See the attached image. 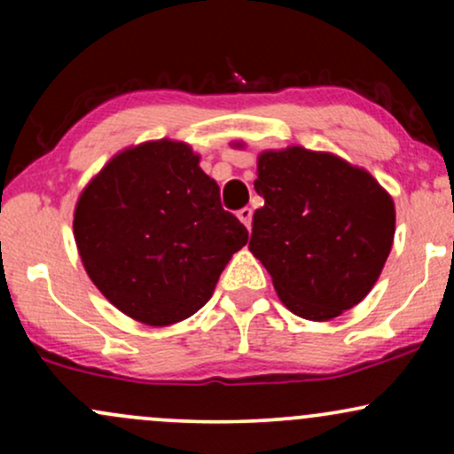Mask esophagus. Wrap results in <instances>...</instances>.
Masks as SVG:
<instances>
[{"label": "esophagus", "instance_id": "1", "mask_svg": "<svg viewBox=\"0 0 454 454\" xmlns=\"http://www.w3.org/2000/svg\"><path fill=\"white\" fill-rule=\"evenodd\" d=\"M252 215H254V211L252 209H249V207H245V209H241V211H239L237 213V217H239V220H241L243 223H245V226H252Z\"/></svg>", "mask_w": 454, "mask_h": 454}]
</instances>
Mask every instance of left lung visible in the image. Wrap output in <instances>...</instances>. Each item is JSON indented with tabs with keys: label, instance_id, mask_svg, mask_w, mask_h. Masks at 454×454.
I'll list each match as a JSON object with an SVG mask.
<instances>
[{
	"label": "left lung",
	"instance_id": "1",
	"mask_svg": "<svg viewBox=\"0 0 454 454\" xmlns=\"http://www.w3.org/2000/svg\"><path fill=\"white\" fill-rule=\"evenodd\" d=\"M243 147V143H234ZM249 252L281 303L326 322L372 293L395 239V202L364 168L299 145L258 155Z\"/></svg>",
	"mask_w": 454,
	"mask_h": 454
}]
</instances>
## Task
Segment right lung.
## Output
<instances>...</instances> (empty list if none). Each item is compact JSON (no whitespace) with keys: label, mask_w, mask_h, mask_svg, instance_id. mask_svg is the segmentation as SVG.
Returning a JSON list of instances; mask_svg holds the SVG:
<instances>
[{"label":"right lung","mask_w":454,"mask_h":454,"mask_svg":"<svg viewBox=\"0 0 454 454\" xmlns=\"http://www.w3.org/2000/svg\"><path fill=\"white\" fill-rule=\"evenodd\" d=\"M74 241L90 279L119 311L170 326L211 299L247 228L222 209L200 155L161 138L119 151L85 185Z\"/></svg>","instance_id":"right-lung-1"}]
</instances>
